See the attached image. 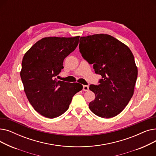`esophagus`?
Masks as SVG:
<instances>
[{
    "mask_svg": "<svg viewBox=\"0 0 156 156\" xmlns=\"http://www.w3.org/2000/svg\"><path fill=\"white\" fill-rule=\"evenodd\" d=\"M89 90V86L88 85H83V91H88Z\"/></svg>",
    "mask_w": 156,
    "mask_h": 156,
    "instance_id": "obj_1",
    "label": "esophagus"
}]
</instances>
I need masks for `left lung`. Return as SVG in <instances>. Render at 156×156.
I'll list each match as a JSON object with an SVG mask.
<instances>
[{"mask_svg": "<svg viewBox=\"0 0 156 156\" xmlns=\"http://www.w3.org/2000/svg\"><path fill=\"white\" fill-rule=\"evenodd\" d=\"M80 52L96 74L102 77L99 85H90L95 94L89 108L95 115L110 118L117 116L134 93L138 75L134 56L128 46L107 34L81 37Z\"/></svg>", "mask_w": 156, "mask_h": 156, "instance_id": "left-lung-1", "label": "left lung"}]
</instances>
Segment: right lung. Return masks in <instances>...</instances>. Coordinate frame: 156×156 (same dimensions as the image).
Instances as JSON below:
<instances>
[{"label": "right lung", "mask_w": 156, "mask_h": 156, "mask_svg": "<svg viewBox=\"0 0 156 156\" xmlns=\"http://www.w3.org/2000/svg\"><path fill=\"white\" fill-rule=\"evenodd\" d=\"M80 36L45 37L24 54L20 76L24 90L35 110L48 118L58 117L68 110L74 95L82 85L57 81L63 61L75 50Z\"/></svg>", "instance_id": "obj_1"}]
</instances>
